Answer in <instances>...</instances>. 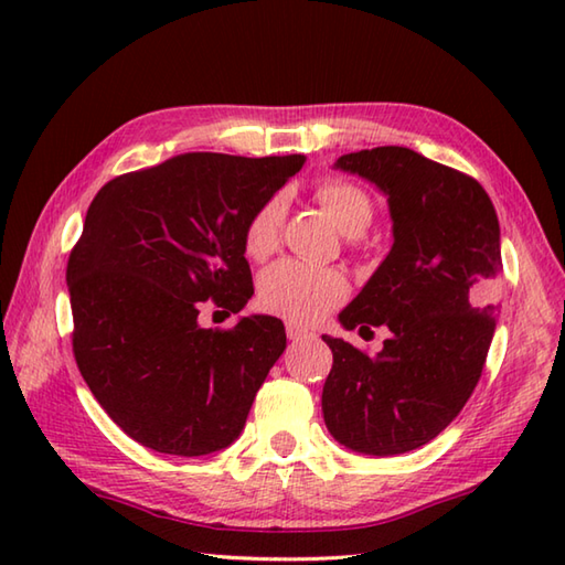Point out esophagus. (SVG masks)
<instances>
[{
	"label": "esophagus",
	"mask_w": 565,
	"mask_h": 565,
	"mask_svg": "<svg viewBox=\"0 0 565 565\" xmlns=\"http://www.w3.org/2000/svg\"><path fill=\"white\" fill-rule=\"evenodd\" d=\"M286 334H289V340H291V342L308 340V338H310V332H308V330H301L298 326H291V322H289V326H286Z\"/></svg>",
	"instance_id": "34e87169"
}]
</instances>
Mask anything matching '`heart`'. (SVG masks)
<instances>
[{
	"label": "heart",
	"instance_id": "1",
	"mask_svg": "<svg viewBox=\"0 0 565 565\" xmlns=\"http://www.w3.org/2000/svg\"><path fill=\"white\" fill-rule=\"evenodd\" d=\"M316 199L328 211L342 235L356 237L366 233L374 221V203L362 189L347 182H322ZM286 199L274 194L249 215L245 225V252L252 259H267L279 247ZM347 296V281L340 271L313 267L296 259H284L262 274L259 303L274 316L294 326H316Z\"/></svg>",
	"mask_w": 565,
	"mask_h": 565
}]
</instances>
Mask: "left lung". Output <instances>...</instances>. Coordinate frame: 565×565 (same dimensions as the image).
<instances>
[{"label":"left lung","instance_id":"left-lung-1","mask_svg":"<svg viewBox=\"0 0 565 565\" xmlns=\"http://www.w3.org/2000/svg\"><path fill=\"white\" fill-rule=\"evenodd\" d=\"M388 201L393 245L338 316L344 330L386 326L376 356L322 334L332 369L322 417L342 447L395 456L435 439L471 398L493 342L500 223L476 179L411 148L334 160Z\"/></svg>","mask_w":565,"mask_h":565}]
</instances>
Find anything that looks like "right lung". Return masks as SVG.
Instances as JSON below:
<instances>
[{
	"instance_id": "1",
	"label": "right lung",
	"mask_w": 565,
	"mask_h": 565,
	"mask_svg": "<svg viewBox=\"0 0 565 565\" xmlns=\"http://www.w3.org/2000/svg\"><path fill=\"white\" fill-rule=\"evenodd\" d=\"M303 162L184 152L92 201L67 262L72 350L94 398L142 447L203 456L245 429L286 350L284 322L243 316L206 330L199 310L209 298L231 313L247 306L245 225Z\"/></svg>"
}]
</instances>
